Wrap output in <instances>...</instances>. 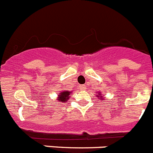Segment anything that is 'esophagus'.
<instances>
[{
	"label": "esophagus",
	"mask_w": 153,
	"mask_h": 153,
	"mask_svg": "<svg viewBox=\"0 0 153 153\" xmlns=\"http://www.w3.org/2000/svg\"><path fill=\"white\" fill-rule=\"evenodd\" d=\"M79 88H80V89H82V90L85 89V85H79Z\"/></svg>",
	"instance_id": "1"
}]
</instances>
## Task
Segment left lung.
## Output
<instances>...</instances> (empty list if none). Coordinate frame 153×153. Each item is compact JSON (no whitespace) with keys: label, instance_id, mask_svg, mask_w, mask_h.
<instances>
[{"label":"left lung","instance_id":"8db88e82","mask_svg":"<svg viewBox=\"0 0 153 153\" xmlns=\"http://www.w3.org/2000/svg\"><path fill=\"white\" fill-rule=\"evenodd\" d=\"M99 95H100V94H99Z\"/></svg>","mask_w":153,"mask_h":153}]
</instances>
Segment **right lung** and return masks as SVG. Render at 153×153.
Returning <instances> with one entry per match:
<instances>
[{
	"label": "right lung",
	"mask_w": 153,
	"mask_h": 153,
	"mask_svg": "<svg viewBox=\"0 0 153 153\" xmlns=\"http://www.w3.org/2000/svg\"><path fill=\"white\" fill-rule=\"evenodd\" d=\"M71 94V92L68 91H62L60 94H59V97H58V101H60V102H67L68 99H69V95Z\"/></svg>",
	"instance_id": "add662e5"
}]
</instances>
